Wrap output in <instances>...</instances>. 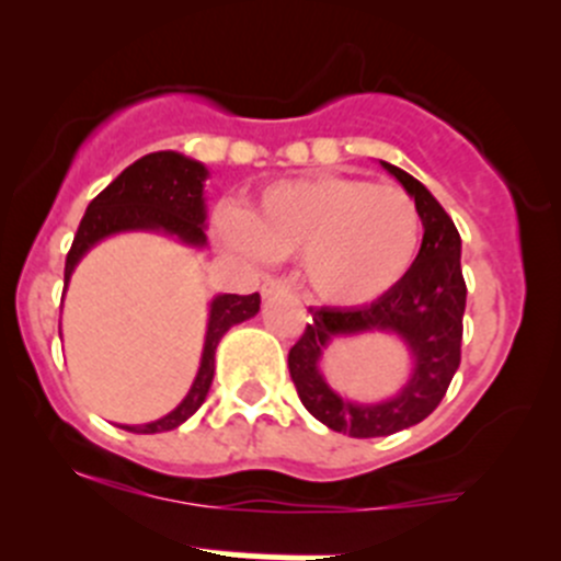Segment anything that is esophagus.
Listing matches in <instances>:
<instances>
[{
	"label": "esophagus",
	"instance_id": "34e87169",
	"mask_svg": "<svg viewBox=\"0 0 561 561\" xmlns=\"http://www.w3.org/2000/svg\"><path fill=\"white\" fill-rule=\"evenodd\" d=\"M284 291H289V280H284V277H264L261 295L272 297V295H284Z\"/></svg>",
	"mask_w": 561,
	"mask_h": 561
}]
</instances>
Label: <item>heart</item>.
<instances>
[{"instance_id":"obj_1","label":"heart","mask_w":561,"mask_h":561,"mask_svg":"<svg viewBox=\"0 0 561 561\" xmlns=\"http://www.w3.org/2000/svg\"><path fill=\"white\" fill-rule=\"evenodd\" d=\"M222 233L250 255H302L308 289L330 306H369L408 275L419 255L421 215L391 184L352 175L280 181L250 211H228Z\"/></svg>"}]
</instances>
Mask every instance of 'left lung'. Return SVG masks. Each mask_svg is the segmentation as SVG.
<instances>
[{
  "mask_svg": "<svg viewBox=\"0 0 561 561\" xmlns=\"http://www.w3.org/2000/svg\"><path fill=\"white\" fill-rule=\"evenodd\" d=\"M419 206L424 239L408 275L388 295L364 308H308L306 333L289 350V371L308 413L350 437H382L424 421L446 397L460 369L466 280L460 266V233L432 192L397 164L380 162ZM360 332H393L414 357V371L397 398L352 403L335 394L318 364L333 337Z\"/></svg>",
  "mask_w": 561,
  "mask_h": 561,
  "instance_id": "left-lung-1",
  "label": "left lung"
}]
</instances>
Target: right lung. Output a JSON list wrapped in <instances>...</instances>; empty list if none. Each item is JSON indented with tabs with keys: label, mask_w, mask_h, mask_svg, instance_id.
<instances>
[{
	"label": "right lung",
	"mask_w": 561,
	"mask_h": 561,
	"mask_svg": "<svg viewBox=\"0 0 561 561\" xmlns=\"http://www.w3.org/2000/svg\"><path fill=\"white\" fill-rule=\"evenodd\" d=\"M206 179H209L206 164L175 151L148 153L129 164L104 192L90 201L66 255V286L82 255L112 233L151 231L179 239L186 248H206ZM259 306V295H217L209 302L204 355H201V366L186 397L162 419L151 424H124V430L153 435V432H168L184 424L206 402V393L215 380V352L220 339L233 324L255 317Z\"/></svg>",
	"instance_id": "right-lung-1"
}]
</instances>
